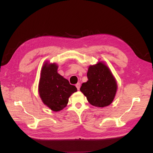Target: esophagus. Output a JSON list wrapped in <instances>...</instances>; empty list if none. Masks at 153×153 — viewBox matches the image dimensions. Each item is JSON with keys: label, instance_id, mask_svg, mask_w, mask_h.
<instances>
[{"label": "esophagus", "instance_id": "obj_1", "mask_svg": "<svg viewBox=\"0 0 153 153\" xmlns=\"http://www.w3.org/2000/svg\"><path fill=\"white\" fill-rule=\"evenodd\" d=\"M76 87L77 88V89L79 90L80 89V83H77V84H76Z\"/></svg>", "mask_w": 153, "mask_h": 153}]
</instances>
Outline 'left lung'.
<instances>
[{
	"instance_id": "8db88e82",
	"label": "left lung",
	"mask_w": 153,
	"mask_h": 153,
	"mask_svg": "<svg viewBox=\"0 0 153 153\" xmlns=\"http://www.w3.org/2000/svg\"><path fill=\"white\" fill-rule=\"evenodd\" d=\"M88 81L83 83L80 91L89 102L98 107L112 103L117 91V83L108 68L99 62L90 66L87 74Z\"/></svg>"
}]
</instances>
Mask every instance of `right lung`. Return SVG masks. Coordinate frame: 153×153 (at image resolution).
Wrapping results in <instances>:
<instances>
[{
    "label": "right lung",
    "instance_id": "1",
    "mask_svg": "<svg viewBox=\"0 0 153 153\" xmlns=\"http://www.w3.org/2000/svg\"><path fill=\"white\" fill-rule=\"evenodd\" d=\"M57 68L55 64L45 63L39 84V96L43 102L55 112L66 107L69 96L77 91L75 85L57 73Z\"/></svg>",
    "mask_w": 153,
    "mask_h": 153
}]
</instances>
